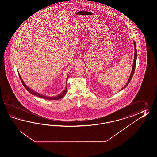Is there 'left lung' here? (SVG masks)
Returning a JSON list of instances; mask_svg holds the SVG:
<instances>
[{"mask_svg": "<svg viewBox=\"0 0 157 157\" xmlns=\"http://www.w3.org/2000/svg\"><path fill=\"white\" fill-rule=\"evenodd\" d=\"M133 44H134V47H135V56H134V60H133V66H132V71H131V73L129 79L127 81V83L126 84V85L122 88V89L125 88L127 86V85H128V83H130V82L131 81V80L133 76V74H134V72H135V66H136V58H137V50L136 48V44L135 41H133Z\"/></svg>", "mask_w": 157, "mask_h": 157, "instance_id": "8db88e82", "label": "left lung"}]
</instances>
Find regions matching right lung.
Returning a JSON list of instances; mask_svg holds the SVG:
<instances>
[{
    "label": "right lung",
    "mask_w": 157,
    "mask_h": 157,
    "mask_svg": "<svg viewBox=\"0 0 157 157\" xmlns=\"http://www.w3.org/2000/svg\"><path fill=\"white\" fill-rule=\"evenodd\" d=\"M18 75H19V77H20L21 81V82H22V83L23 84L24 87H25V89H26L30 94H31L32 95H36L37 97H40V98H43V99H48V100H58V99H61L62 98H63V97H64V95L67 93V84L66 85V87L65 90H64L63 91L62 93L60 94V95H58V96L54 97H49L45 96V95H41L40 94L37 93H36V92L33 91V90H31L26 85H25V83H24V81L22 79V78L21 77L20 74H18ZM67 79H68V78H67Z\"/></svg>",
    "instance_id": "add662e5"
}]
</instances>
